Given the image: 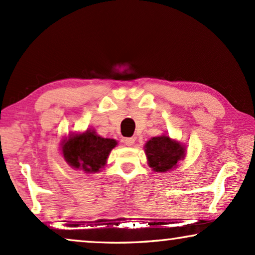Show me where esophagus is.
Segmentation results:
<instances>
[{"instance_id": "1", "label": "esophagus", "mask_w": 255, "mask_h": 255, "mask_svg": "<svg viewBox=\"0 0 255 255\" xmlns=\"http://www.w3.org/2000/svg\"><path fill=\"white\" fill-rule=\"evenodd\" d=\"M134 141H135V138H133V137H131V138H125L124 139V144L127 145V146H132L134 144Z\"/></svg>"}]
</instances>
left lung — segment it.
I'll return each instance as SVG.
<instances>
[{
	"label": "left lung",
	"instance_id": "8db88e82",
	"mask_svg": "<svg viewBox=\"0 0 255 255\" xmlns=\"http://www.w3.org/2000/svg\"><path fill=\"white\" fill-rule=\"evenodd\" d=\"M144 149L147 165L155 173H166L176 168L187 154L186 146L166 133L146 141Z\"/></svg>",
	"mask_w": 255,
	"mask_h": 255
}]
</instances>
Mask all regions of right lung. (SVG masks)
<instances>
[{"label":"right lung","mask_w":255,"mask_h":255,"mask_svg":"<svg viewBox=\"0 0 255 255\" xmlns=\"http://www.w3.org/2000/svg\"><path fill=\"white\" fill-rule=\"evenodd\" d=\"M60 145L65 161L73 169L95 174L107 165L108 156L117 146V141L101 137L94 128H87L85 132L69 133L62 138Z\"/></svg>","instance_id":"1"}]
</instances>
